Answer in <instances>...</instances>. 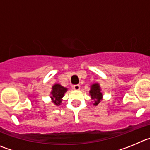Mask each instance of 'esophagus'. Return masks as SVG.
I'll return each mask as SVG.
<instances>
[{
    "label": "esophagus",
    "mask_w": 150,
    "mask_h": 150,
    "mask_svg": "<svg viewBox=\"0 0 150 150\" xmlns=\"http://www.w3.org/2000/svg\"><path fill=\"white\" fill-rule=\"evenodd\" d=\"M73 89H75V90H79V89H81V86H80V85H78V84L74 85Z\"/></svg>",
    "instance_id": "esophagus-1"
}]
</instances>
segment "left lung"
Segmentation results:
<instances>
[{
    "mask_svg": "<svg viewBox=\"0 0 150 150\" xmlns=\"http://www.w3.org/2000/svg\"><path fill=\"white\" fill-rule=\"evenodd\" d=\"M89 94L91 96V98L94 101L93 105H95V106H97L103 98L101 89H100V85L98 83H94L91 86Z\"/></svg>",
    "mask_w": 150,
    "mask_h": 150,
    "instance_id": "1",
    "label": "left lung"
}]
</instances>
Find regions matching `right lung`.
<instances>
[{"label":"right lung","instance_id":"right-lung-1","mask_svg":"<svg viewBox=\"0 0 150 150\" xmlns=\"http://www.w3.org/2000/svg\"><path fill=\"white\" fill-rule=\"evenodd\" d=\"M67 91V88L64 87L61 84H54L52 86L51 92V99L56 106L61 105L62 102V98L64 96L65 92Z\"/></svg>","mask_w":150,"mask_h":150}]
</instances>
